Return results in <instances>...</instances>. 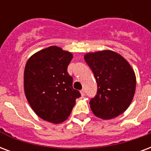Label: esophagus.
<instances>
[{
  "label": "esophagus",
  "mask_w": 151,
  "mask_h": 151,
  "mask_svg": "<svg viewBox=\"0 0 151 151\" xmlns=\"http://www.w3.org/2000/svg\"><path fill=\"white\" fill-rule=\"evenodd\" d=\"M81 95L82 96H84L85 95H86V93H85V90H84V89H81Z\"/></svg>",
  "instance_id": "34e87169"
}]
</instances>
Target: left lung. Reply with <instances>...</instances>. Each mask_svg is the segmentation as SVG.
Returning a JSON list of instances; mask_svg holds the SVG:
<instances>
[{
	"label": "left lung",
	"instance_id": "8db88e82",
	"mask_svg": "<svg viewBox=\"0 0 151 151\" xmlns=\"http://www.w3.org/2000/svg\"><path fill=\"white\" fill-rule=\"evenodd\" d=\"M84 58L97 83V93L89 101L96 117L110 119L126 111L136 87L134 70L122 55L110 50L87 53Z\"/></svg>",
	"mask_w": 151,
	"mask_h": 151
}]
</instances>
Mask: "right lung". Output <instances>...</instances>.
<instances>
[{"label":"right lung","instance_id":"1","mask_svg":"<svg viewBox=\"0 0 151 151\" xmlns=\"http://www.w3.org/2000/svg\"><path fill=\"white\" fill-rule=\"evenodd\" d=\"M73 55L51 46L32 55L25 65L24 88L30 106L38 116L53 124L65 121L70 115L78 90L67 72Z\"/></svg>","mask_w":151,"mask_h":151}]
</instances>
